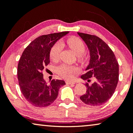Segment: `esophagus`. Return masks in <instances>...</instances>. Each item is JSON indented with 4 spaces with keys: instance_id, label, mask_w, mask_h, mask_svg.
I'll return each mask as SVG.
<instances>
[{
    "instance_id": "obj_1",
    "label": "esophagus",
    "mask_w": 133,
    "mask_h": 133,
    "mask_svg": "<svg viewBox=\"0 0 133 133\" xmlns=\"http://www.w3.org/2000/svg\"><path fill=\"white\" fill-rule=\"evenodd\" d=\"M66 83L67 84H69V85H71V84H75L74 82L69 81H66Z\"/></svg>"
}]
</instances>
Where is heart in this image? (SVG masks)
Here are the masks:
<instances>
[{"label":"heart","mask_w":133,"mask_h":133,"mask_svg":"<svg viewBox=\"0 0 133 133\" xmlns=\"http://www.w3.org/2000/svg\"><path fill=\"white\" fill-rule=\"evenodd\" d=\"M67 43L76 55H82L85 52V45L81 39L77 37H71L67 40ZM63 44L60 41L56 42L50 51V57L53 61H57L59 58V54L63 49ZM57 73L61 77L67 79H72L74 75L79 71L78 67L63 63L57 67Z\"/></svg>","instance_id":"obj_1"}]
</instances>
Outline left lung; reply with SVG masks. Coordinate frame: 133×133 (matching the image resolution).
Returning a JSON list of instances; mask_svg holds the SVG:
<instances>
[{
  "label": "left lung",
  "mask_w": 133,
  "mask_h": 133,
  "mask_svg": "<svg viewBox=\"0 0 133 133\" xmlns=\"http://www.w3.org/2000/svg\"><path fill=\"white\" fill-rule=\"evenodd\" d=\"M87 44L90 51L89 64L86 73L81 75L84 80L95 82L89 85L85 84L87 91L80 97L84 103L90 106H98L105 103L115 93L119 80V64L110 48L96 35L78 32Z\"/></svg>",
  "instance_id": "1"
}]
</instances>
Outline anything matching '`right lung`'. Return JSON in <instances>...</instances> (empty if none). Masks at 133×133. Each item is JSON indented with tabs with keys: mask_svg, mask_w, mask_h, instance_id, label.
<instances>
[{
	"mask_svg": "<svg viewBox=\"0 0 133 133\" xmlns=\"http://www.w3.org/2000/svg\"><path fill=\"white\" fill-rule=\"evenodd\" d=\"M68 31L50 34L37 37L22 54L17 67L20 90L27 101L37 107H46L57 99L64 81L53 79L48 84L42 71L50 63V51L54 44Z\"/></svg>",
	"mask_w": 133,
	"mask_h": 133,
	"instance_id": "add662e5",
	"label": "right lung"
}]
</instances>
